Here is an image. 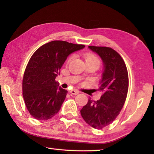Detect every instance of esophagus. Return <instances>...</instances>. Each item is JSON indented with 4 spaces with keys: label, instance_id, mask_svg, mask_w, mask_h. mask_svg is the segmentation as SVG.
I'll return each instance as SVG.
<instances>
[{
    "label": "esophagus",
    "instance_id": "obj_1",
    "mask_svg": "<svg viewBox=\"0 0 154 154\" xmlns=\"http://www.w3.org/2000/svg\"><path fill=\"white\" fill-rule=\"evenodd\" d=\"M69 93L72 94H75V95H76V94H78L79 93V91H77V90H75V89H73V90H71L69 91Z\"/></svg>",
    "mask_w": 154,
    "mask_h": 154
}]
</instances>
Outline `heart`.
I'll use <instances>...</instances> for the list:
<instances>
[{
    "instance_id": "heart-1",
    "label": "heart",
    "mask_w": 154,
    "mask_h": 154,
    "mask_svg": "<svg viewBox=\"0 0 154 154\" xmlns=\"http://www.w3.org/2000/svg\"><path fill=\"white\" fill-rule=\"evenodd\" d=\"M83 57L85 58V60L86 63H93L96 65L97 68L100 66V59L93 53H91V52H86V53L84 54ZM72 59H73V56H72V55L68 57L67 60V65L69 64V63L72 60Z\"/></svg>"
}]
</instances>
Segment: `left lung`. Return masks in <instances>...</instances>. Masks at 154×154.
I'll use <instances>...</instances> for the list:
<instances>
[{"mask_svg": "<svg viewBox=\"0 0 154 154\" xmlns=\"http://www.w3.org/2000/svg\"><path fill=\"white\" fill-rule=\"evenodd\" d=\"M89 48L99 55L104 63L103 78L97 89L103 94L99 100H88L81 114L89 125L99 130L112 123L122 110L128 91V73L123 59L113 49Z\"/></svg>", "mask_w": 154, "mask_h": 154, "instance_id": "8db88e82", "label": "left lung"}]
</instances>
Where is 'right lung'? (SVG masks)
Wrapping results in <instances>:
<instances>
[{
    "instance_id": "add662e5",
    "label": "right lung",
    "mask_w": 154,
    "mask_h": 154,
    "mask_svg": "<svg viewBox=\"0 0 154 154\" xmlns=\"http://www.w3.org/2000/svg\"><path fill=\"white\" fill-rule=\"evenodd\" d=\"M85 47L55 40L42 45L32 55L23 77L22 95L35 119L48 120L60 111L67 91L59 87L55 79L68 55Z\"/></svg>"
}]
</instances>
